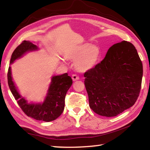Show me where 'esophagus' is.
<instances>
[{
	"instance_id": "obj_1",
	"label": "esophagus",
	"mask_w": 150,
	"mask_h": 150,
	"mask_svg": "<svg viewBox=\"0 0 150 150\" xmlns=\"http://www.w3.org/2000/svg\"><path fill=\"white\" fill-rule=\"evenodd\" d=\"M72 77V79H73V81H75L79 79V77L77 75H75V74L72 75V77Z\"/></svg>"
}]
</instances>
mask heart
I'll list each match as a JSON object with an SVG mask.
<instances>
[{"label": "heart", "instance_id": "heart-1", "mask_svg": "<svg viewBox=\"0 0 150 150\" xmlns=\"http://www.w3.org/2000/svg\"><path fill=\"white\" fill-rule=\"evenodd\" d=\"M100 50L96 45L88 43L78 45L65 53L67 59L74 60L75 68L79 72H86L95 67L100 57Z\"/></svg>", "mask_w": 150, "mask_h": 150}]
</instances>
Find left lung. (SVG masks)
<instances>
[{
	"label": "left lung",
	"instance_id": "left-lung-1",
	"mask_svg": "<svg viewBox=\"0 0 150 150\" xmlns=\"http://www.w3.org/2000/svg\"><path fill=\"white\" fill-rule=\"evenodd\" d=\"M143 66L131 43L109 48L105 57L84 74L89 106L98 115L112 117L132 106L140 91Z\"/></svg>",
	"mask_w": 150,
	"mask_h": 150
}]
</instances>
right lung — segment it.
Wrapping results in <instances>:
<instances>
[{
  "label": "right lung",
  "instance_id": "add662e5",
  "mask_svg": "<svg viewBox=\"0 0 150 150\" xmlns=\"http://www.w3.org/2000/svg\"><path fill=\"white\" fill-rule=\"evenodd\" d=\"M39 50L37 45L29 41L24 42L18 46L11 56L10 65L27 53ZM73 81L67 73L59 75L52 76L44 100L41 103H28L20 95L12 77L11 67L8 71V84L10 90L24 112L37 120L51 122L62 115L65 107V98L67 91L72 85Z\"/></svg>",
  "mask_w": 150,
  "mask_h": 150
}]
</instances>
